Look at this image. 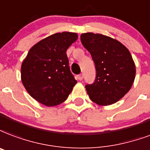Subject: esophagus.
I'll return each instance as SVG.
<instances>
[{"label":"esophagus","instance_id":"34e87169","mask_svg":"<svg viewBox=\"0 0 150 150\" xmlns=\"http://www.w3.org/2000/svg\"><path fill=\"white\" fill-rule=\"evenodd\" d=\"M78 79H79V80H83V73H81V74H79V75H78Z\"/></svg>","mask_w":150,"mask_h":150}]
</instances>
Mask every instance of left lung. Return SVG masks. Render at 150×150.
<instances>
[{
  "label": "left lung",
  "mask_w": 150,
  "mask_h": 150,
  "mask_svg": "<svg viewBox=\"0 0 150 150\" xmlns=\"http://www.w3.org/2000/svg\"><path fill=\"white\" fill-rule=\"evenodd\" d=\"M80 39L95 64V80L85 86L90 100L99 105L117 102L130 90L135 77V65L129 50L103 34L85 33Z\"/></svg>",
  "instance_id": "left-lung-1"
}]
</instances>
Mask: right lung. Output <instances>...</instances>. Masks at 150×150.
<instances>
[{
  "instance_id": "add662e5",
  "label": "right lung",
  "mask_w": 150,
  "mask_h": 150,
  "mask_svg": "<svg viewBox=\"0 0 150 150\" xmlns=\"http://www.w3.org/2000/svg\"><path fill=\"white\" fill-rule=\"evenodd\" d=\"M77 38V34L71 32L52 34L34 45L22 64L23 84L30 95L42 105L63 103L77 83L66 53Z\"/></svg>"
}]
</instances>
